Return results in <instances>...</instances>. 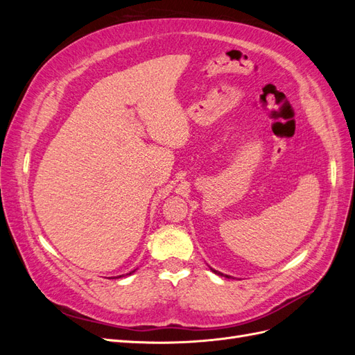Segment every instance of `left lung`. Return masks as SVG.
I'll return each instance as SVG.
<instances>
[{
  "mask_svg": "<svg viewBox=\"0 0 355 355\" xmlns=\"http://www.w3.org/2000/svg\"><path fill=\"white\" fill-rule=\"evenodd\" d=\"M210 270H211L214 274H218V275H223V277H227V278H231L230 275H225V274H222V272H219V271H216V270H213V268H210Z\"/></svg>",
  "mask_w": 355,
  "mask_h": 355,
  "instance_id": "8db88e82",
  "label": "left lung"
}]
</instances>
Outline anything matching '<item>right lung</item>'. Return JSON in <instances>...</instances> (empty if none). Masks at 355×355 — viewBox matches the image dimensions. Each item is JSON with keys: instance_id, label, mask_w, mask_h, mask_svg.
Segmentation results:
<instances>
[{"instance_id": "1", "label": "right lung", "mask_w": 355, "mask_h": 355, "mask_svg": "<svg viewBox=\"0 0 355 355\" xmlns=\"http://www.w3.org/2000/svg\"><path fill=\"white\" fill-rule=\"evenodd\" d=\"M136 271V270H135ZM135 271H132V272H128V275H130V274H133ZM120 277H123V275H118V277H115V278H120Z\"/></svg>"}]
</instances>
